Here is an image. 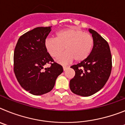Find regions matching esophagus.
Wrapping results in <instances>:
<instances>
[{"instance_id": "obj_1", "label": "esophagus", "mask_w": 125, "mask_h": 125, "mask_svg": "<svg viewBox=\"0 0 125 125\" xmlns=\"http://www.w3.org/2000/svg\"><path fill=\"white\" fill-rule=\"evenodd\" d=\"M62 68H63V70L64 71H66V69L68 68V66H62Z\"/></svg>"}]
</instances>
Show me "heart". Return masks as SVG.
<instances>
[{"instance_id": "obj_1", "label": "heart", "mask_w": 125, "mask_h": 125, "mask_svg": "<svg viewBox=\"0 0 125 125\" xmlns=\"http://www.w3.org/2000/svg\"><path fill=\"white\" fill-rule=\"evenodd\" d=\"M93 38L89 33L84 32L76 28L61 30L56 34V38H47L44 41L46 51L52 57L59 56L57 61L68 64L74 59L77 62L86 59L89 56L93 47Z\"/></svg>"}]
</instances>
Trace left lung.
<instances>
[{
    "instance_id": "1",
    "label": "left lung",
    "mask_w": 125,
    "mask_h": 125,
    "mask_svg": "<svg viewBox=\"0 0 125 125\" xmlns=\"http://www.w3.org/2000/svg\"><path fill=\"white\" fill-rule=\"evenodd\" d=\"M93 47L89 56L80 63L71 66L75 76L69 87L73 93L89 96L103 88L111 74L112 58L108 43L95 31L89 29Z\"/></svg>"
}]
</instances>
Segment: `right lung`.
Wrapping results in <instances>:
<instances>
[{
  "label": "right lung",
  "mask_w": 125,
  "mask_h": 125,
  "mask_svg": "<svg viewBox=\"0 0 125 125\" xmlns=\"http://www.w3.org/2000/svg\"><path fill=\"white\" fill-rule=\"evenodd\" d=\"M52 26L39 27L19 39L14 53V71L20 85L34 95L49 92L57 76L63 72L62 66L54 62L44 46ZM47 63L49 68H44Z\"/></svg>",
  "instance_id": "1"
}]
</instances>
